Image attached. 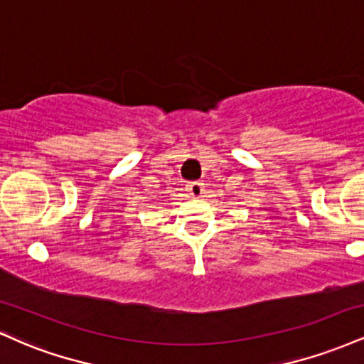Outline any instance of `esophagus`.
<instances>
[{"label": "esophagus", "mask_w": 364, "mask_h": 364, "mask_svg": "<svg viewBox=\"0 0 364 364\" xmlns=\"http://www.w3.org/2000/svg\"><path fill=\"white\" fill-rule=\"evenodd\" d=\"M188 190H190V193L193 195V196H202V193H203V183L191 181L190 185H188Z\"/></svg>", "instance_id": "esophagus-1"}]
</instances>
